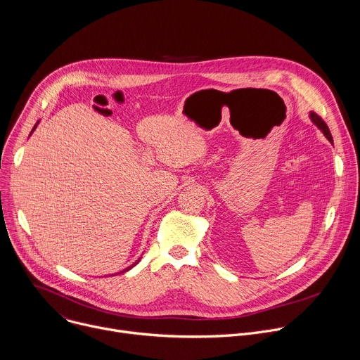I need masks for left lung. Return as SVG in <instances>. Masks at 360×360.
<instances>
[{"instance_id": "left-lung-1", "label": "left lung", "mask_w": 360, "mask_h": 360, "mask_svg": "<svg viewBox=\"0 0 360 360\" xmlns=\"http://www.w3.org/2000/svg\"><path fill=\"white\" fill-rule=\"evenodd\" d=\"M311 120L314 121V124H316V127L325 134V136L333 143V139H332V135H330V131H329V128H328V125L325 124V121L318 115V114H315V112H311Z\"/></svg>"}]
</instances>
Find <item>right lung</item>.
I'll list each match as a JSON object with an SVG mask.
<instances>
[{
	"instance_id": "1",
	"label": "right lung",
	"mask_w": 360,
	"mask_h": 360,
	"mask_svg": "<svg viewBox=\"0 0 360 360\" xmlns=\"http://www.w3.org/2000/svg\"><path fill=\"white\" fill-rule=\"evenodd\" d=\"M37 124H38V122H37ZM37 124H35V127H34V128H32V131H34V129H35V128H37ZM32 131H31V132H32ZM136 264H138V261H136V262H135V264H134V265H132V266H135V265H136ZM132 266H129V268H128V269H131V268H132ZM128 269H125V271H128ZM125 271H122V272H125ZM122 272H120V274H122Z\"/></svg>"
}]
</instances>
